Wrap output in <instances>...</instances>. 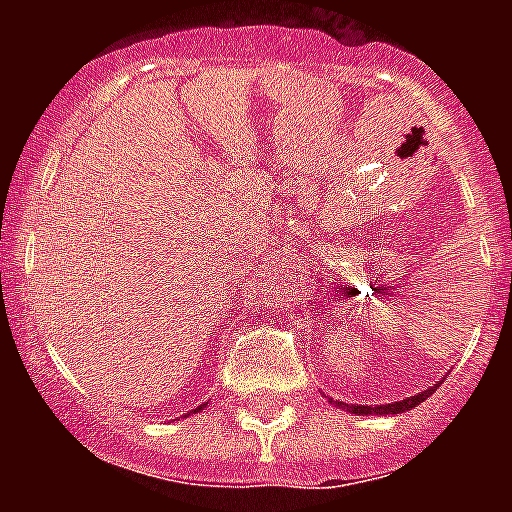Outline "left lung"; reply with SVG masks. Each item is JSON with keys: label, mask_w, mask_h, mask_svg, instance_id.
<instances>
[{"label": "left lung", "mask_w": 512, "mask_h": 512, "mask_svg": "<svg viewBox=\"0 0 512 512\" xmlns=\"http://www.w3.org/2000/svg\"><path fill=\"white\" fill-rule=\"evenodd\" d=\"M433 390H425V392H418V395L413 397H405V400L400 402H387V405H374V408H369V405H346V402H338V400H330L333 405H338V408L348 410V413H356V415H397V413H405V410L415 408V405H420V402L425 400V397L431 395Z\"/></svg>", "instance_id": "8db88e82"}]
</instances>
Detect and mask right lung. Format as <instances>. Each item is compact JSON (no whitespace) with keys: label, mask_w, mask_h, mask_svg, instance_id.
Listing matches in <instances>:
<instances>
[{"label":"right lung","mask_w":512,"mask_h":512,"mask_svg":"<svg viewBox=\"0 0 512 512\" xmlns=\"http://www.w3.org/2000/svg\"><path fill=\"white\" fill-rule=\"evenodd\" d=\"M202 408H205V405H200V408H197V410H202Z\"/></svg>","instance_id":"right-lung-1"}]
</instances>
